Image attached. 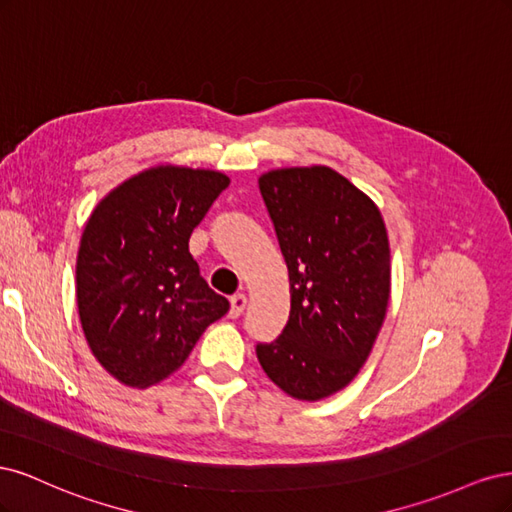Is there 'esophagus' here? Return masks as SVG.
Wrapping results in <instances>:
<instances>
[{
  "instance_id": "obj_1",
  "label": "esophagus",
  "mask_w": 512,
  "mask_h": 512,
  "mask_svg": "<svg viewBox=\"0 0 512 512\" xmlns=\"http://www.w3.org/2000/svg\"><path fill=\"white\" fill-rule=\"evenodd\" d=\"M245 305H247V297H245V294H243V292L235 294V297L230 299V316H232V318H239V316L243 314Z\"/></svg>"
}]
</instances>
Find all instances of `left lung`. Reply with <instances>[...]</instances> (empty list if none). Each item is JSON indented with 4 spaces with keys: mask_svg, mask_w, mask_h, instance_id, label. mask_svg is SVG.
Returning <instances> with one entry per match:
<instances>
[{
    "mask_svg": "<svg viewBox=\"0 0 512 512\" xmlns=\"http://www.w3.org/2000/svg\"><path fill=\"white\" fill-rule=\"evenodd\" d=\"M288 267L290 318L256 356L299 401L348 386L367 361L391 297L382 213L329 166L275 168L258 179Z\"/></svg>",
    "mask_w": 512,
    "mask_h": 512,
    "instance_id": "1",
    "label": "left lung"
}]
</instances>
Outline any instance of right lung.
Returning a JSON list of instances; mask_svg holds the SVG:
<instances>
[{
    "label": "right lung",
    "mask_w": 512,
    "mask_h": 512,
    "mask_svg": "<svg viewBox=\"0 0 512 512\" xmlns=\"http://www.w3.org/2000/svg\"><path fill=\"white\" fill-rule=\"evenodd\" d=\"M228 183L220 170L153 166L91 211L76 256V305L91 354L121 384L147 389L168 378L228 312L188 247Z\"/></svg>",
    "instance_id": "obj_1"
}]
</instances>
